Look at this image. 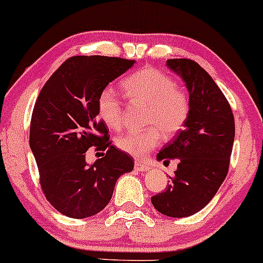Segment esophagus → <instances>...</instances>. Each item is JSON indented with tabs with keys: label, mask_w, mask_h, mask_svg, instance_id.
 I'll return each instance as SVG.
<instances>
[{
	"label": "esophagus",
	"mask_w": 263,
	"mask_h": 263,
	"mask_svg": "<svg viewBox=\"0 0 263 263\" xmlns=\"http://www.w3.org/2000/svg\"><path fill=\"white\" fill-rule=\"evenodd\" d=\"M134 167L137 171H140V173H145V171H149L150 170V166L145 163H143V161H139L137 160L134 163Z\"/></svg>",
	"instance_id": "34e87169"
}]
</instances>
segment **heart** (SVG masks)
Wrapping results in <instances>:
<instances>
[{"mask_svg":"<svg viewBox=\"0 0 263 263\" xmlns=\"http://www.w3.org/2000/svg\"><path fill=\"white\" fill-rule=\"evenodd\" d=\"M124 89L132 102L147 105L143 132L126 133L117 139V146L126 154L144 158L165 137L181 130L190 116L191 100L186 90L176 85L169 74L152 67L141 68L124 81ZM99 117L110 129L123 125V102L111 88H105L98 99Z\"/></svg>","mask_w":263,"mask_h":263,"instance_id":"obj_1","label":"heart"}]
</instances>
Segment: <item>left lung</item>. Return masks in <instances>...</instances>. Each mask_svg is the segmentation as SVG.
I'll return each instance as SVG.
<instances>
[{
	"instance_id": "obj_1",
	"label": "left lung",
	"mask_w": 263,
	"mask_h": 263,
	"mask_svg": "<svg viewBox=\"0 0 263 263\" xmlns=\"http://www.w3.org/2000/svg\"><path fill=\"white\" fill-rule=\"evenodd\" d=\"M184 79L191 100L184 129L159 153L158 160L179 159L178 169L163 193L152 197L160 214L187 217L211 201L225 180L235 139V119L226 97L196 62L167 60Z\"/></svg>"
}]
</instances>
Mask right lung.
Segmentation results:
<instances>
[{
  "label": "right lung",
  "instance_id": "add662e5",
  "mask_svg": "<svg viewBox=\"0 0 263 263\" xmlns=\"http://www.w3.org/2000/svg\"><path fill=\"white\" fill-rule=\"evenodd\" d=\"M135 61L105 55H74L62 63L41 90L32 113L29 146L46 199L61 214L84 219L108 205L117 180L134 160L111 145L98 114L100 93ZM105 151L93 165L89 147Z\"/></svg>",
  "mask_w": 263,
  "mask_h": 263
}]
</instances>
